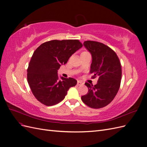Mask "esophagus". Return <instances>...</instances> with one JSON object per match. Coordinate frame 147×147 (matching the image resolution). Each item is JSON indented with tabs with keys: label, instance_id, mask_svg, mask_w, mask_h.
I'll return each mask as SVG.
<instances>
[{
	"label": "esophagus",
	"instance_id": "obj_1",
	"mask_svg": "<svg viewBox=\"0 0 147 147\" xmlns=\"http://www.w3.org/2000/svg\"><path fill=\"white\" fill-rule=\"evenodd\" d=\"M83 83L81 81H78L77 82V85L78 86H82V85H83Z\"/></svg>",
	"mask_w": 147,
	"mask_h": 147
}]
</instances>
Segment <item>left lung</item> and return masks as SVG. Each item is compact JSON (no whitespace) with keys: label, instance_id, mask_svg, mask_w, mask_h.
<instances>
[{"label":"left lung","instance_id":"8db88e82","mask_svg":"<svg viewBox=\"0 0 147 147\" xmlns=\"http://www.w3.org/2000/svg\"><path fill=\"white\" fill-rule=\"evenodd\" d=\"M83 45L92 56V78L97 77L98 81L94 86L84 83L88 92L81 99L91 108L104 107L113 100L119 90L122 74L121 64L116 53L103 43L88 40L84 42Z\"/></svg>","mask_w":147,"mask_h":147}]
</instances>
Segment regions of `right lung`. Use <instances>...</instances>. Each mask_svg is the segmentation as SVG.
<instances>
[{"instance_id":"right-lung-1","label":"right lung","mask_w":147,"mask_h":147,"mask_svg":"<svg viewBox=\"0 0 147 147\" xmlns=\"http://www.w3.org/2000/svg\"><path fill=\"white\" fill-rule=\"evenodd\" d=\"M82 47L78 40H53L42 43L34 52L28 69V82L42 104L51 106L59 103L69 88L76 85L77 81L73 78L59 80L57 70Z\"/></svg>"}]
</instances>
